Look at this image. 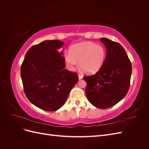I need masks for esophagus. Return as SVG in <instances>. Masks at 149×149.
<instances>
[{
  "label": "esophagus",
  "mask_w": 149,
  "mask_h": 149,
  "mask_svg": "<svg viewBox=\"0 0 149 149\" xmlns=\"http://www.w3.org/2000/svg\"><path fill=\"white\" fill-rule=\"evenodd\" d=\"M83 78V76L82 74H78V78H79V79H81Z\"/></svg>",
  "instance_id": "esophagus-1"
}]
</instances>
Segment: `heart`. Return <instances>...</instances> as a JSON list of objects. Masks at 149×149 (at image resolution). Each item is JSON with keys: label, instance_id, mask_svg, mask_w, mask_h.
I'll return each instance as SVG.
<instances>
[{"label": "heart", "instance_id": "b5f03b06", "mask_svg": "<svg viewBox=\"0 0 149 149\" xmlns=\"http://www.w3.org/2000/svg\"><path fill=\"white\" fill-rule=\"evenodd\" d=\"M106 56V49L101 45L83 42L72 45L70 53L64 55V60L70 70H74L79 61L81 70L86 73L93 74L100 70Z\"/></svg>", "mask_w": 149, "mask_h": 149}]
</instances>
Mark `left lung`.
Returning <instances> with one entry per match:
<instances>
[{
	"label": "left lung",
	"mask_w": 149,
	"mask_h": 149,
	"mask_svg": "<svg viewBox=\"0 0 149 149\" xmlns=\"http://www.w3.org/2000/svg\"><path fill=\"white\" fill-rule=\"evenodd\" d=\"M106 48L104 62L97 73L84 76L87 83L86 94L90 103L100 109L116 105L127 94L132 65L124 48L119 43L101 38Z\"/></svg>",
	"instance_id": "8db88e82"
}]
</instances>
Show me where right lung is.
Here are the masks:
<instances>
[{"label":"right lung","instance_id":"obj_1","mask_svg":"<svg viewBox=\"0 0 149 149\" xmlns=\"http://www.w3.org/2000/svg\"><path fill=\"white\" fill-rule=\"evenodd\" d=\"M63 44L54 40L32 46L21 66L26 97L33 105L46 111H55L63 106L78 81L77 73L65 69L63 52L58 51Z\"/></svg>","mask_w":149,"mask_h":149}]
</instances>
